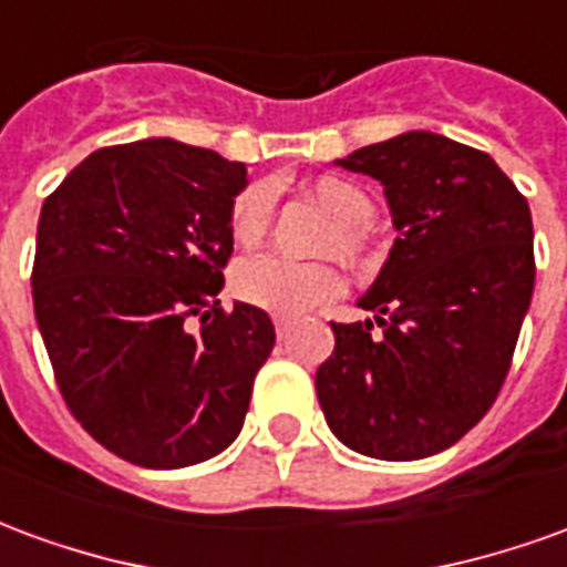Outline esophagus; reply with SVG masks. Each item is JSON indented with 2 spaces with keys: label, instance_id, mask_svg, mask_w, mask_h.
<instances>
[{
  "label": "esophagus",
  "instance_id": "1",
  "mask_svg": "<svg viewBox=\"0 0 567 567\" xmlns=\"http://www.w3.org/2000/svg\"><path fill=\"white\" fill-rule=\"evenodd\" d=\"M272 324H276V337H279V340H285V337L291 333V321L288 319H272Z\"/></svg>",
  "mask_w": 567,
  "mask_h": 567
}]
</instances>
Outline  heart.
Instances as JSON below:
<instances>
[{"instance_id": "1", "label": "heart", "mask_w": 567, "mask_h": 567, "mask_svg": "<svg viewBox=\"0 0 567 567\" xmlns=\"http://www.w3.org/2000/svg\"><path fill=\"white\" fill-rule=\"evenodd\" d=\"M312 197L337 218L328 251L340 258H361L364 251V224L373 218V199L352 182L324 175L312 185ZM272 194L267 185H248L230 206V236L236 246L251 248L270 230ZM343 276L331 264H291L276 255H258L236 264V297L272 316L297 319L309 309L324 307L343 295Z\"/></svg>"}]
</instances>
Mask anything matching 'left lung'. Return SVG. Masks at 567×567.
Wrapping results in <instances>:
<instances>
[{
  "instance_id": "obj_1",
  "label": "left lung",
  "mask_w": 567,
  "mask_h": 567,
  "mask_svg": "<svg viewBox=\"0 0 567 567\" xmlns=\"http://www.w3.org/2000/svg\"><path fill=\"white\" fill-rule=\"evenodd\" d=\"M337 166L385 187L398 239L358 300L381 333L331 321L321 413L349 450L416 462L450 450L498 398L535 291L532 212L486 151L427 130Z\"/></svg>"
}]
</instances>
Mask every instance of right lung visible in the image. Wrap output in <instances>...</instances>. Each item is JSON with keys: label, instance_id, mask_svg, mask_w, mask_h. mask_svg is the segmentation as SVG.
<instances>
[{"label": "right lung", "instance_id": "1", "mask_svg": "<svg viewBox=\"0 0 567 567\" xmlns=\"http://www.w3.org/2000/svg\"><path fill=\"white\" fill-rule=\"evenodd\" d=\"M246 163L175 140L93 151L44 199L32 307L63 401L105 450L187 467L243 431L270 316L224 312Z\"/></svg>", "mask_w": 567, "mask_h": 567}]
</instances>
